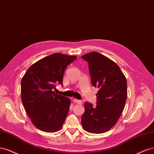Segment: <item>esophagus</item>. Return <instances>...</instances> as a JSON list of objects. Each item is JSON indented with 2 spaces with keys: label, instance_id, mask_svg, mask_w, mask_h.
Instances as JSON below:
<instances>
[{
  "label": "esophagus",
  "instance_id": "1",
  "mask_svg": "<svg viewBox=\"0 0 154 154\" xmlns=\"http://www.w3.org/2000/svg\"><path fill=\"white\" fill-rule=\"evenodd\" d=\"M73 102H76V103H79V104H82V102L81 100H78V99H76V98H73Z\"/></svg>",
  "mask_w": 154,
  "mask_h": 154
}]
</instances>
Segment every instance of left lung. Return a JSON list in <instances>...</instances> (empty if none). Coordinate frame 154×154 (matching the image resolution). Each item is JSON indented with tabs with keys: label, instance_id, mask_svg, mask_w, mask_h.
Returning a JSON list of instances; mask_svg holds the SVG:
<instances>
[{
	"label": "left lung",
	"instance_id": "left-lung-1",
	"mask_svg": "<svg viewBox=\"0 0 154 154\" xmlns=\"http://www.w3.org/2000/svg\"><path fill=\"white\" fill-rule=\"evenodd\" d=\"M81 57L89 64L92 85L98 89L97 106L84 103L82 125L88 132L103 133L115 125L123 110L127 97L126 78L115 62L100 53L93 52Z\"/></svg>",
	"mask_w": 154,
	"mask_h": 154
}]
</instances>
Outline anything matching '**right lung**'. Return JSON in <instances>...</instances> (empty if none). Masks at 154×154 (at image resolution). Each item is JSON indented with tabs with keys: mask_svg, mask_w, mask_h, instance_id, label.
I'll use <instances>...</instances> for the list:
<instances>
[{
	"mask_svg": "<svg viewBox=\"0 0 154 154\" xmlns=\"http://www.w3.org/2000/svg\"><path fill=\"white\" fill-rule=\"evenodd\" d=\"M75 56L55 53L37 61L25 73L21 82L23 105L34 125L45 132L61 129L70 109L69 98L54 92L63 86L64 70Z\"/></svg>",
	"mask_w": 154,
	"mask_h": 154,
	"instance_id": "obj_1",
	"label": "right lung"
}]
</instances>
